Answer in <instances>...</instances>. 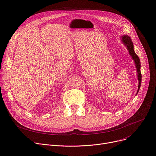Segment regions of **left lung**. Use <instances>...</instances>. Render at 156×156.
<instances>
[{"mask_svg":"<svg viewBox=\"0 0 156 156\" xmlns=\"http://www.w3.org/2000/svg\"><path fill=\"white\" fill-rule=\"evenodd\" d=\"M121 42L123 44V45L126 47L127 50L129 52V54L130 55L132 59L134 61L135 64V67H136V70L137 72V79L138 80V90H137V92L136 94V95H137L139 90H140V86H141V82H142V74H141V64H140V61L138 55L136 54L134 51V45L133 44L132 41V39L131 38L127 35H123L121 36Z\"/></svg>","mask_w":156,"mask_h":156,"instance_id":"1","label":"left lung"}]
</instances>
